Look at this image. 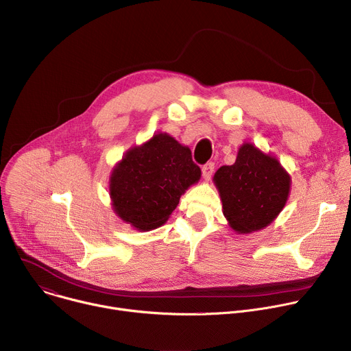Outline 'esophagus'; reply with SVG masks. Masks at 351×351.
Wrapping results in <instances>:
<instances>
[{
	"label": "esophagus",
	"instance_id": "esophagus-1",
	"mask_svg": "<svg viewBox=\"0 0 351 351\" xmlns=\"http://www.w3.org/2000/svg\"><path fill=\"white\" fill-rule=\"evenodd\" d=\"M214 168H215L214 162H208V164H206V165L202 168V171H203V176H204V179H206V180H208V179L213 176V173H214Z\"/></svg>",
	"mask_w": 351,
	"mask_h": 351
}]
</instances>
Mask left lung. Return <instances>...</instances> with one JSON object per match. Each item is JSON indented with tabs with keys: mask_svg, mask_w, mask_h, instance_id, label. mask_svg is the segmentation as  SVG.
<instances>
[{
	"mask_svg": "<svg viewBox=\"0 0 351 351\" xmlns=\"http://www.w3.org/2000/svg\"><path fill=\"white\" fill-rule=\"evenodd\" d=\"M223 215L239 234L253 233L272 223L289 198L291 178L276 157L253 143H243L233 165L214 175Z\"/></svg>",
	"mask_w": 351,
	"mask_h": 351,
	"instance_id": "obj_1",
	"label": "left lung"
}]
</instances>
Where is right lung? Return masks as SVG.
I'll return each instance as SVG.
<instances>
[{"instance_id":"obj_1","label":"right lung","mask_w":351,"mask_h":351,"mask_svg":"<svg viewBox=\"0 0 351 351\" xmlns=\"http://www.w3.org/2000/svg\"><path fill=\"white\" fill-rule=\"evenodd\" d=\"M202 178L187 145L168 133H156L129 148L112 168L110 197L114 213L134 229L145 232L164 225L180 195Z\"/></svg>"}]
</instances>
